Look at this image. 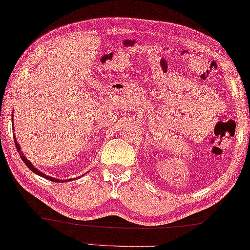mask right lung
Listing matches in <instances>:
<instances>
[{"label": "right lung", "mask_w": 250, "mask_h": 250, "mask_svg": "<svg viewBox=\"0 0 250 250\" xmlns=\"http://www.w3.org/2000/svg\"><path fill=\"white\" fill-rule=\"evenodd\" d=\"M13 121V120H12ZM15 138V137H14ZM14 142H15V146H17V149H18V152H20V146H19V144L17 143V141L14 140ZM21 159H22V161L23 162H24L25 164H26V167H28L30 170H31L32 172H34V173L36 174H38V175H41V176H43V178H45V179H48V180H50V181H55V182H67V181H70V179L69 180H57V179H53V178H50V176H48V175H45V174H43V173H41V172L39 171V170H37L36 167H33V165L31 164V162H29V160H26L24 156L23 155H21Z\"/></svg>", "instance_id": "1"}]
</instances>
